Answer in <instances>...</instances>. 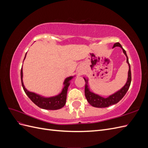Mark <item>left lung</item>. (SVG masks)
<instances>
[{"mask_svg": "<svg viewBox=\"0 0 148 148\" xmlns=\"http://www.w3.org/2000/svg\"><path fill=\"white\" fill-rule=\"evenodd\" d=\"M115 47H120L123 50L124 54L127 57V62L129 66V70H128V79L126 84L125 86L120 89L119 91L116 92L113 95H110L108 97L104 98L102 97L99 95H96V94L92 92L89 91L88 86V79L84 78L85 82H86V85H85L84 88V94L85 97H86L88 102L92 106L98 107V108H102V107H107L110 106L114 105L117 104L121 99H122L123 96L127 93V91L130 86L131 82H132V74H131V69H130V65L129 64L128 62V58L127 55L126 51L124 50V49L121 46V44L119 42H116L114 44L113 48Z\"/></svg>", "mask_w": 148, "mask_h": 148, "instance_id": "left-lung-1", "label": "left lung"}]
</instances>
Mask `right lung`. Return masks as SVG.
<instances>
[{
    "mask_svg": "<svg viewBox=\"0 0 148 148\" xmlns=\"http://www.w3.org/2000/svg\"><path fill=\"white\" fill-rule=\"evenodd\" d=\"M26 53L24 58V60L26 57ZM73 78V77H70L66 78L65 79L64 83V87L59 95L50 97H44L39 95H37V94H36L34 92H30L25 88L23 82V69H22V68L21 69V84L25 93L26 94V95L28 96L29 99L32 101V102H33L36 105L38 106L40 108L46 110L60 109L65 105L67 90H68V88L70 85V81Z\"/></svg>",
    "mask_w": 148,
    "mask_h": 148,
    "instance_id": "1",
    "label": "right lung"
}]
</instances>
